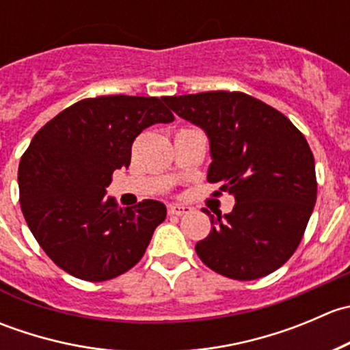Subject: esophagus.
I'll return each mask as SVG.
<instances>
[{
  "instance_id": "esophagus-1",
  "label": "esophagus",
  "mask_w": 350,
  "mask_h": 350,
  "mask_svg": "<svg viewBox=\"0 0 350 350\" xmlns=\"http://www.w3.org/2000/svg\"><path fill=\"white\" fill-rule=\"evenodd\" d=\"M191 210H193V208L188 206V204H178V203L169 204V208H167L169 215H178V217H183V215L189 213Z\"/></svg>"
}]
</instances>
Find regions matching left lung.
Wrapping results in <instances>:
<instances>
[{
  "label": "left lung",
  "instance_id": "left-lung-1",
  "mask_svg": "<svg viewBox=\"0 0 350 350\" xmlns=\"http://www.w3.org/2000/svg\"><path fill=\"white\" fill-rule=\"evenodd\" d=\"M176 115L210 139L213 195L235 196L230 213L211 220L196 254L237 281L267 276L295 254L317 201L315 159L305 135L276 108L241 91L164 96Z\"/></svg>",
  "mask_w": 350,
  "mask_h": 350
}]
</instances>
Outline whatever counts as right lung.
I'll return each mask as SVG.
<instances>
[{"instance_id": "right-lung-1", "label": "right lung", "mask_w": 350, "mask_h": 350, "mask_svg": "<svg viewBox=\"0 0 350 350\" xmlns=\"http://www.w3.org/2000/svg\"><path fill=\"white\" fill-rule=\"evenodd\" d=\"M164 98H86L45 123L20 159V204L44 252L70 276L108 281L132 269L165 218L161 201L120 208L105 198L129 167L135 137L174 115Z\"/></svg>"}]
</instances>
